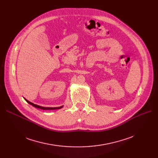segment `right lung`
<instances>
[{"label": "right lung", "mask_w": 158, "mask_h": 158, "mask_svg": "<svg viewBox=\"0 0 158 158\" xmlns=\"http://www.w3.org/2000/svg\"><path fill=\"white\" fill-rule=\"evenodd\" d=\"M24 98V97H23ZM25 100H26L27 101V102H28L29 104L32 105V106H34L35 107H36V108H38V109H41V110H58V109H61L62 108V107H63V106H60V107H43V106H40L39 105H37V104H35L34 103H32L30 101H29L28 100H27V99L26 98H24Z\"/></svg>", "instance_id": "right-lung-1"}]
</instances>
